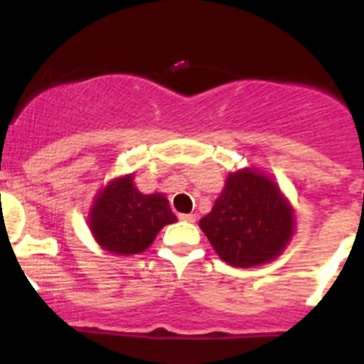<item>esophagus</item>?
I'll list each match as a JSON object with an SVG mask.
<instances>
[{
	"label": "esophagus",
	"instance_id": "esophagus-1",
	"mask_svg": "<svg viewBox=\"0 0 364 364\" xmlns=\"http://www.w3.org/2000/svg\"><path fill=\"white\" fill-rule=\"evenodd\" d=\"M179 220H185V223H195L196 215L195 214H179Z\"/></svg>",
	"mask_w": 364,
	"mask_h": 364
}]
</instances>
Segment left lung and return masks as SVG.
Segmentation results:
<instances>
[{"instance_id": "8db88e82", "label": "left lung", "mask_w": 364, "mask_h": 364, "mask_svg": "<svg viewBox=\"0 0 364 364\" xmlns=\"http://www.w3.org/2000/svg\"><path fill=\"white\" fill-rule=\"evenodd\" d=\"M200 228L224 262L255 267L282 252L292 235L294 215L275 183L245 169L228 178Z\"/></svg>"}]
</instances>
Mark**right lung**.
Instances as JSON below:
<instances>
[{"label": "right lung", "mask_w": 364, "mask_h": 364, "mask_svg": "<svg viewBox=\"0 0 364 364\" xmlns=\"http://www.w3.org/2000/svg\"><path fill=\"white\" fill-rule=\"evenodd\" d=\"M176 223L164 195H141L133 178L112 181L95 198L90 231L97 243L116 255H136L147 250L166 224Z\"/></svg>", "instance_id": "add662e5"}]
</instances>
